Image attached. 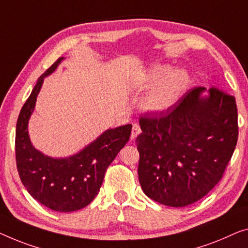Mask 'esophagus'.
<instances>
[{
	"label": "esophagus",
	"instance_id": "esophagus-1",
	"mask_svg": "<svg viewBox=\"0 0 248 248\" xmlns=\"http://www.w3.org/2000/svg\"><path fill=\"white\" fill-rule=\"evenodd\" d=\"M141 130H140V125L138 124H132V131H131V139L134 140L137 138V136H138Z\"/></svg>",
	"mask_w": 248,
	"mask_h": 248
}]
</instances>
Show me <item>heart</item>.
Returning a JSON list of instances; mask_svg holds the SVG:
<instances>
[{
  "instance_id": "obj_1",
  "label": "heart",
  "mask_w": 248,
  "mask_h": 248,
  "mask_svg": "<svg viewBox=\"0 0 248 248\" xmlns=\"http://www.w3.org/2000/svg\"><path fill=\"white\" fill-rule=\"evenodd\" d=\"M189 81L183 69H173L165 63L151 65L140 80V88L149 89L142 98V109L149 113L167 111L183 97Z\"/></svg>"
}]
</instances>
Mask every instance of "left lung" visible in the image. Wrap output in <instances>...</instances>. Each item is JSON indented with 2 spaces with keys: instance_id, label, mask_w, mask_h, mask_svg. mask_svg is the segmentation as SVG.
Masks as SVG:
<instances>
[{
  "instance_id": "8db88e82",
  "label": "left lung",
  "mask_w": 248,
  "mask_h": 248,
  "mask_svg": "<svg viewBox=\"0 0 248 248\" xmlns=\"http://www.w3.org/2000/svg\"><path fill=\"white\" fill-rule=\"evenodd\" d=\"M139 124L140 185L148 197L169 207L191 205L208 194L238 138L235 98L217 88H195L164 114Z\"/></svg>"
}]
</instances>
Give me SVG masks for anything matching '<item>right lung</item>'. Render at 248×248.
Instances as JSON below:
<instances>
[{
	"label": "right lung",
	"instance_id": "1",
	"mask_svg": "<svg viewBox=\"0 0 248 248\" xmlns=\"http://www.w3.org/2000/svg\"><path fill=\"white\" fill-rule=\"evenodd\" d=\"M63 60V57L59 58L39 78L22 107L16 123V157L18 175L29 194L47 208L69 213L88 206L98 195L107 168L128 142L132 125L107 129L69 157H50L36 149L29 136V120L44 78L52 75Z\"/></svg>",
	"mask_w": 248,
	"mask_h": 248
}]
</instances>
